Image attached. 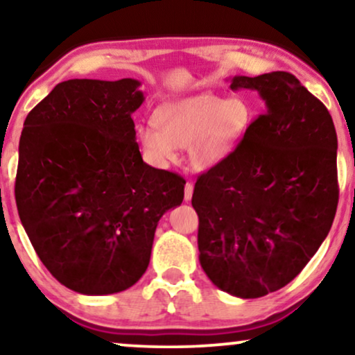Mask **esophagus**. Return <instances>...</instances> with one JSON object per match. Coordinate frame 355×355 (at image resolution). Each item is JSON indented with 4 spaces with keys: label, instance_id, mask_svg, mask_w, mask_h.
I'll return each instance as SVG.
<instances>
[{
    "label": "esophagus",
    "instance_id": "34e87169",
    "mask_svg": "<svg viewBox=\"0 0 355 355\" xmlns=\"http://www.w3.org/2000/svg\"><path fill=\"white\" fill-rule=\"evenodd\" d=\"M192 193H193V184L191 181H187L186 187H184V200H186V202L191 200Z\"/></svg>",
    "mask_w": 355,
    "mask_h": 355
}]
</instances>
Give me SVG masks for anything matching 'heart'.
Masks as SVG:
<instances>
[{
  "label": "heart",
  "mask_w": 355,
  "mask_h": 355,
  "mask_svg": "<svg viewBox=\"0 0 355 355\" xmlns=\"http://www.w3.org/2000/svg\"><path fill=\"white\" fill-rule=\"evenodd\" d=\"M154 128H140L139 142L152 162L178 159V148H189L193 168L207 169L230 157L252 124V108L242 96L223 100L198 94L168 101L153 114Z\"/></svg>",
  "instance_id": "heart-1"
}]
</instances>
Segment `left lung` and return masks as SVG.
<instances>
[{
  "mask_svg": "<svg viewBox=\"0 0 355 355\" xmlns=\"http://www.w3.org/2000/svg\"><path fill=\"white\" fill-rule=\"evenodd\" d=\"M265 113L234 152L197 178L198 259L227 294L257 299L291 283L336 215L338 137L331 114L289 72L237 76Z\"/></svg>",
  "mask_w": 355,
  "mask_h": 355,
  "instance_id": "obj_1",
  "label": "left lung"
}]
</instances>
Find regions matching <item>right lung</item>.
Wrapping results in <instances>:
<instances>
[{
  "mask_svg": "<svg viewBox=\"0 0 355 355\" xmlns=\"http://www.w3.org/2000/svg\"><path fill=\"white\" fill-rule=\"evenodd\" d=\"M135 79L58 84L24 123L16 203L38 259L62 286L114 294L145 273L159 218L186 181L152 168L135 142Z\"/></svg>",
  "mask_w": 355,
  "mask_h": 355,
  "instance_id": "1",
  "label": "right lung"
}]
</instances>
